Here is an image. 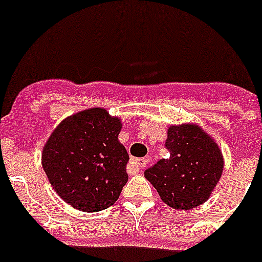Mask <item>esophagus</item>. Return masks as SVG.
<instances>
[{"instance_id":"1","label":"esophagus","mask_w":262,"mask_h":262,"mask_svg":"<svg viewBox=\"0 0 262 262\" xmlns=\"http://www.w3.org/2000/svg\"><path fill=\"white\" fill-rule=\"evenodd\" d=\"M131 164L136 167V169H144L147 166V160L145 158H134Z\"/></svg>"}]
</instances>
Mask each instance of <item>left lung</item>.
Wrapping results in <instances>:
<instances>
[{
	"label": "left lung",
	"mask_w": 262,
	"mask_h": 262,
	"mask_svg": "<svg viewBox=\"0 0 262 262\" xmlns=\"http://www.w3.org/2000/svg\"><path fill=\"white\" fill-rule=\"evenodd\" d=\"M165 145L170 157L145 170L144 177L172 209L189 210L205 203L224 171L214 139L196 123L172 124Z\"/></svg>",
	"instance_id": "obj_1"
}]
</instances>
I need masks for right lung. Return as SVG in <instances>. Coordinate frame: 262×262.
I'll return each instance as SVG.
<instances>
[{"label":"right lung","instance_id":"1","mask_svg":"<svg viewBox=\"0 0 262 262\" xmlns=\"http://www.w3.org/2000/svg\"><path fill=\"white\" fill-rule=\"evenodd\" d=\"M122 121L104 107L64 118L45 143L41 164L57 195L80 212H100L118 200L128 181Z\"/></svg>","mask_w":262,"mask_h":262}]
</instances>
